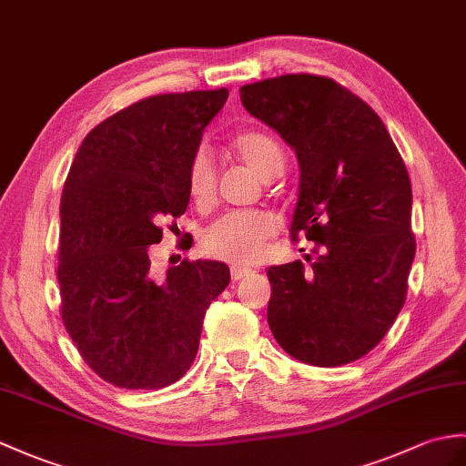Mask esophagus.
<instances>
[{"label":"esophagus","mask_w":466,"mask_h":466,"mask_svg":"<svg viewBox=\"0 0 466 466\" xmlns=\"http://www.w3.org/2000/svg\"><path fill=\"white\" fill-rule=\"evenodd\" d=\"M230 274H232L234 282H238V279L250 276L252 269H248V268H242V266H236V264H234V266H230Z\"/></svg>","instance_id":"esophagus-1"}]
</instances>
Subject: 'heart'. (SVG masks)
Here are the masks:
<instances>
[{
	"mask_svg": "<svg viewBox=\"0 0 466 466\" xmlns=\"http://www.w3.org/2000/svg\"><path fill=\"white\" fill-rule=\"evenodd\" d=\"M234 153L250 167L258 177L272 178L284 167V150L278 140L262 131H248L232 140ZM187 188L192 202L207 208L216 194V165L207 145L194 150ZM278 232V220L266 210H234L216 218L202 234V250L212 258L226 259L238 266L256 264L266 252L269 238Z\"/></svg>",
	"mask_w": 466,
	"mask_h": 466,
	"instance_id": "b5f03b06",
	"label": "heart"
}]
</instances>
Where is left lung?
<instances>
[{
    "label": "left lung",
    "mask_w": 466,
    "mask_h": 466,
    "mask_svg": "<svg viewBox=\"0 0 466 466\" xmlns=\"http://www.w3.org/2000/svg\"><path fill=\"white\" fill-rule=\"evenodd\" d=\"M240 99L296 150L289 234L316 242L308 269L299 259L268 269L269 329L299 361L351 363L385 338L405 304L415 258L405 162L380 115L329 77L282 75L244 85Z\"/></svg>",
    "instance_id": "1"
}]
</instances>
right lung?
Listing matches in <instances>:
<instances>
[{"instance_id": "right-lung-1", "label": "right lung", "mask_w": 466, "mask_h": 466, "mask_svg": "<svg viewBox=\"0 0 466 466\" xmlns=\"http://www.w3.org/2000/svg\"><path fill=\"white\" fill-rule=\"evenodd\" d=\"M228 89L155 95L96 125L61 194V318L83 360L123 389L178 381L197 357L204 313L230 282L212 259L157 274L162 222L188 207L187 170Z\"/></svg>"}]
</instances>
